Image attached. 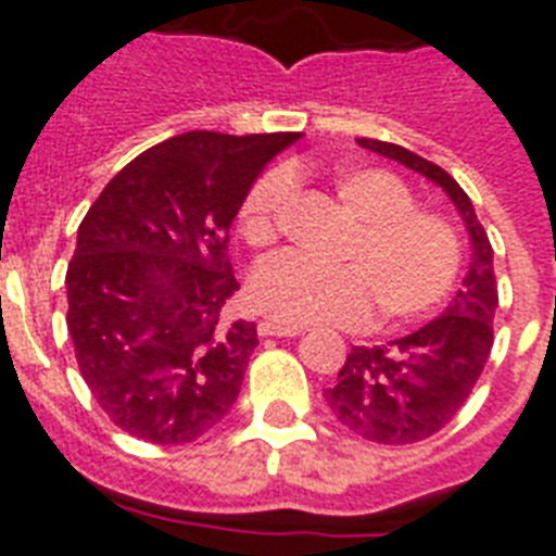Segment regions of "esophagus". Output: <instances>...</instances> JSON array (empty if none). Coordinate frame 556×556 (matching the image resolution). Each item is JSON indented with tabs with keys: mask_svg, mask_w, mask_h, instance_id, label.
<instances>
[{
	"mask_svg": "<svg viewBox=\"0 0 556 556\" xmlns=\"http://www.w3.org/2000/svg\"><path fill=\"white\" fill-rule=\"evenodd\" d=\"M260 334L262 338H296V334H300V329H296V326H279V323L262 320Z\"/></svg>",
	"mask_w": 556,
	"mask_h": 556,
	"instance_id": "esophagus-1",
	"label": "esophagus"
}]
</instances>
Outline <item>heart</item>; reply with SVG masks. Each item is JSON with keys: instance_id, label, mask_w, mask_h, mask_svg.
<instances>
[{"instance_id": "heart-1", "label": "heart", "mask_w": 556, "mask_h": 556, "mask_svg": "<svg viewBox=\"0 0 556 556\" xmlns=\"http://www.w3.org/2000/svg\"><path fill=\"white\" fill-rule=\"evenodd\" d=\"M340 201L361 222L343 248V265L282 253L251 277L253 305L274 320L314 326H357L375 303L383 320L406 323L430 314L450 294L462 268V239L447 216L415 207L413 190L389 169L340 167ZM288 178L270 173L239 210L244 242L265 248L277 239Z\"/></svg>"}]
</instances>
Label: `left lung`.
Listing matches in <instances>:
<instances>
[{
  "label": "left lung",
  "mask_w": 556,
  "mask_h": 556,
  "mask_svg": "<svg viewBox=\"0 0 556 556\" xmlns=\"http://www.w3.org/2000/svg\"><path fill=\"white\" fill-rule=\"evenodd\" d=\"M378 152L421 173L447 192L470 233V270L441 317L387 346H352L338 383L326 389L331 413L361 439L378 444H413L447 427L473 392L493 346V314L500 305L493 277V248L476 218L473 201L439 164L397 147L357 138Z\"/></svg>",
  "instance_id": "8db88e82"
}]
</instances>
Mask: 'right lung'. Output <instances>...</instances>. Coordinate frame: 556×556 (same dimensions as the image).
<instances>
[{
    "instance_id": "1",
    "label": "right lung",
    "mask_w": 556,
    "mask_h": 556,
    "mask_svg": "<svg viewBox=\"0 0 556 556\" xmlns=\"http://www.w3.org/2000/svg\"><path fill=\"white\" fill-rule=\"evenodd\" d=\"M300 132H185L117 173L68 262V334L83 380L124 432L187 444L236 404L256 323H225L239 291L230 225L265 164Z\"/></svg>"
}]
</instances>
